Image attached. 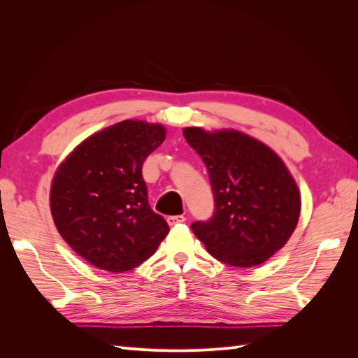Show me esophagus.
I'll list each match as a JSON object with an SVG mask.
<instances>
[{"label":"esophagus","instance_id":"1","mask_svg":"<svg viewBox=\"0 0 358 358\" xmlns=\"http://www.w3.org/2000/svg\"><path fill=\"white\" fill-rule=\"evenodd\" d=\"M183 221H185V216H183V215L167 216V222H169V225H170V227L176 225V224H180V222H183Z\"/></svg>","mask_w":358,"mask_h":358}]
</instances>
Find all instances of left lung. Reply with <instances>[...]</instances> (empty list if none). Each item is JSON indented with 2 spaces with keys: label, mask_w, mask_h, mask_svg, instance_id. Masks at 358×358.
<instances>
[{
  "label": "left lung",
  "mask_w": 358,
  "mask_h": 358,
  "mask_svg": "<svg viewBox=\"0 0 358 358\" xmlns=\"http://www.w3.org/2000/svg\"><path fill=\"white\" fill-rule=\"evenodd\" d=\"M209 173L215 212L191 225L209 254L233 267L258 266L294 233L300 192L275 150L237 129L183 128Z\"/></svg>",
  "instance_id": "1"
}]
</instances>
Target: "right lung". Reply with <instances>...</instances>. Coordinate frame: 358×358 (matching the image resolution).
<instances>
[{
	"instance_id": "right-lung-1",
	"label": "right lung",
	"mask_w": 358,
	"mask_h": 358,
	"mask_svg": "<svg viewBox=\"0 0 358 358\" xmlns=\"http://www.w3.org/2000/svg\"><path fill=\"white\" fill-rule=\"evenodd\" d=\"M166 128L137 119L113 124L76 146L50 187L53 222L91 266L122 273L142 264L169 234L148 203L145 159L164 142Z\"/></svg>"
}]
</instances>
